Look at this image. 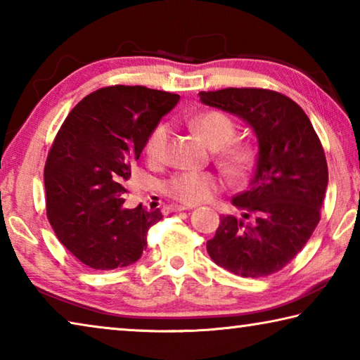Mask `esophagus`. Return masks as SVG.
Listing matches in <instances>:
<instances>
[{
	"label": "esophagus",
	"instance_id": "1",
	"mask_svg": "<svg viewBox=\"0 0 360 360\" xmlns=\"http://www.w3.org/2000/svg\"><path fill=\"white\" fill-rule=\"evenodd\" d=\"M165 210L168 212H176V211H186L188 208H187V206H184V205H168Z\"/></svg>",
	"mask_w": 360,
	"mask_h": 360
}]
</instances>
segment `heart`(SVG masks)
I'll return each mask as SVG.
<instances>
[{
    "label": "heart",
    "instance_id": "obj_1",
    "mask_svg": "<svg viewBox=\"0 0 360 360\" xmlns=\"http://www.w3.org/2000/svg\"><path fill=\"white\" fill-rule=\"evenodd\" d=\"M192 129L212 149H217V162L231 178H243L252 167L255 148L249 141L233 139L236 125L227 114L221 111H206L191 120ZM169 130L168 125L158 124L152 129L144 144L148 162L160 163L167 155ZM219 182L210 173H178L165 182V193L181 203L195 205L212 198Z\"/></svg>",
    "mask_w": 360,
    "mask_h": 360
}]
</instances>
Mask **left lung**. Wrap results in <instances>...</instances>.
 I'll list each match as a JSON object with an SVG mask.
<instances>
[{"label":"left lung","mask_w":360,"mask_h":360,"mask_svg":"<svg viewBox=\"0 0 360 360\" xmlns=\"http://www.w3.org/2000/svg\"><path fill=\"white\" fill-rule=\"evenodd\" d=\"M205 105L238 115L254 130L259 155L249 188L233 197L241 217L222 216L206 243L219 266L243 278L284 268L321 221L328 182L324 149L294 100L266 89L200 92Z\"/></svg>","instance_id":"obj_1"}]
</instances>
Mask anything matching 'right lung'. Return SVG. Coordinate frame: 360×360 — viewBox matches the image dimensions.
I'll use <instances>...</instances> for the list:
<instances>
[{"label":"right lung","mask_w":360,"mask_h":360,"mask_svg":"<svg viewBox=\"0 0 360 360\" xmlns=\"http://www.w3.org/2000/svg\"><path fill=\"white\" fill-rule=\"evenodd\" d=\"M179 95L144 85L95 90L60 127L44 167L46 211L58 241L94 270L135 264L160 210L125 208L124 182Z\"/></svg>","instance_id":"add662e5"}]
</instances>
